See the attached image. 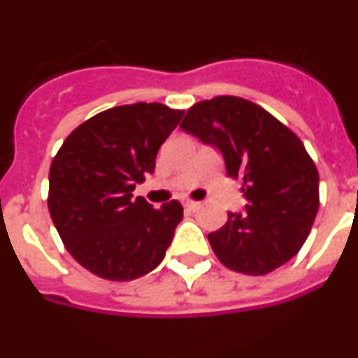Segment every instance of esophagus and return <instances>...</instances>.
I'll return each instance as SVG.
<instances>
[{
    "mask_svg": "<svg viewBox=\"0 0 358 358\" xmlns=\"http://www.w3.org/2000/svg\"><path fill=\"white\" fill-rule=\"evenodd\" d=\"M182 206H185L186 210H197V208L201 206V202H197V201H185V202H182Z\"/></svg>",
    "mask_w": 358,
    "mask_h": 358,
    "instance_id": "esophagus-1",
    "label": "esophagus"
}]
</instances>
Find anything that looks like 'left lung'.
<instances>
[{"mask_svg": "<svg viewBox=\"0 0 358 358\" xmlns=\"http://www.w3.org/2000/svg\"><path fill=\"white\" fill-rule=\"evenodd\" d=\"M181 129L224 157L227 177L242 181L248 204L227 211L208 235L231 271L262 276L297 255L319 210V173L301 140L260 106L217 96L189 107Z\"/></svg>", "mask_w": 358, "mask_h": 358, "instance_id": "1", "label": "left lung"}]
</instances>
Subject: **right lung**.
<instances>
[{"mask_svg":"<svg viewBox=\"0 0 358 358\" xmlns=\"http://www.w3.org/2000/svg\"><path fill=\"white\" fill-rule=\"evenodd\" d=\"M185 110L138 102L98 113L66 138L50 166L48 210L69 255L110 281L141 278L163 262L182 218L177 201L154 208L132 195L154 173Z\"/></svg>","mask_w":358,"mask_h":358,"instance_id":"right-lung-1","label":"right lung"}]
</instances>
